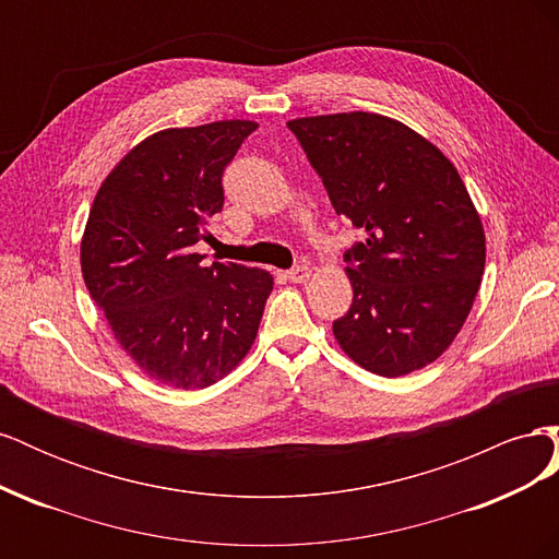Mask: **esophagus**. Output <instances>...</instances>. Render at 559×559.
Here are the masks:
<instances>
[{"label":"esophagus","instance_id":"esophagus-1","mask_svg":"<svg viewBox=\"0 0 559 559\" xmlns=\"http://www.w3.org/2000/svg\"><path fill=\"white\" fill-rule=\"evenodd\" d=\"M310 275H312V270L308 265H296L289 270V273H286V280L300 284V282H308Z\"/></svg>","mask_w":559,"mask_h":559}]
</instances>
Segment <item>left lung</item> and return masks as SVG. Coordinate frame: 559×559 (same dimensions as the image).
I'll list each match as a JSON object with an SVG mask.
<instances>
[{"label": "left lung", "mask_w": 559, "mask_h": 559, "mask_svg": "<svg viewBox=\"0 0 559 559\" xmlns=\"http://www.w3.org/2000/svg\"><path fill=\"white\" fill-rule=\"evenodd\" d=\"M331 205L366 242L345 253L354 300L337 345L382 378L408 376L452 345L485 270V230L456 167L419 132L370 111L286 123Z\"/></svg>", "instance_id": "obj_1"}]
</instances>
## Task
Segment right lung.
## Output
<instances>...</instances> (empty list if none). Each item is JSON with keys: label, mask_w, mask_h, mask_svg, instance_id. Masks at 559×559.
Returning <instances> with one entry per match:
<instances>
[{"label": "right lung", "mask_w": 559, "mask_h": 559, "mask_svg": "<svg viewBox=\"0 0 559 559\" xmlns=\"http://www.w3.org/2000/svg\"><path fill=\"white\" fill-rule=\"evenodd\" d=\"M253 121L154 132L99 186L81 240V273L114 337L148 378L205 389L257 341L273 275L202 263L222 177Z\"/></svg>", "instance_id": "obj_1"}]
</instances>
